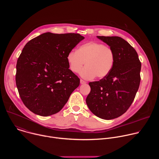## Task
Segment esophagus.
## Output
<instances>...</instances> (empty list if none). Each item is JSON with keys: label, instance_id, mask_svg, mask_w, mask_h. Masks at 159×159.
<instances>
[{"label": "esophagus", "instance_id": "esophagus-1", "mask_svg": "<svg viewBox=\"0 0 159 159\" xmlns=\"http://www.w3.org/2000/svg\"><path fill=\"white\" fill-rule=\"evenodd\" d=\"M80 84H86V82L85 81H84V80H82V79H80Z\"/></svg>", "mask_w": 159, "mask_h": 159}]
</instances>
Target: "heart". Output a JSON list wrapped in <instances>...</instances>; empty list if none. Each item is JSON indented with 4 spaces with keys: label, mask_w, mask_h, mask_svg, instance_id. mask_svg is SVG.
I'll use <instances>...</instances> for the list:
<instances>
[{
    "label": "heart",
    "mask_w": 159,
    "mask_h": 159,
    "mask_svg": "<svg viewBox=\"0 0 159 159\" xmlns=\"http://www.w3.org/2000/svg\"><path fill=\"white\" fill-rule=\"evenodd\" d=\"M66 59L74 73H78L85 64L86 66L80 72L81 77L88 80L96 77L101 79L107 77L112 70L115 54L111 47L103 43L90 41L80 45L77 51L70 52Z\"/></svg>",
    "instance_id": "1"
}]
</instances>
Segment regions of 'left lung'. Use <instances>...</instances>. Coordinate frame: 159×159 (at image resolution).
<instances>
[{"label":"left lung","mask_w":159,"mask_h":159,"mask_svg":"<svg viewBox=\"0 0 159 159\" xmlns=\"http://www.w3.org/2000/svg\"><path fill=\"white\" fill-rule=\"evenodd\" d=\"M113 50L115 63L110 74L89 82L86 103L93 114L104 120L116 118L128 109L140 83L141 62L136 50L118 36H97Z\"/></svg>","instance_id":"obj_1"}]
</instances>
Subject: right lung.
<instances>
[{
    "instance_id": "1",
    "label": "right lung",
    "mask_w": 159,
    "mask_h": 159,
    "mask_svg": "<svg viewBox=\"0 0 159 159\" xmlns=\"http://www.w3.org/2000/svg\"><path fill=\"white\" fill-rule=\"evenodd\" d=\"M84 37L78 33H43L26 43L16 65V83L24 104L36 115L59 112L80 84L69 69L68 53Z\"/></svg>"
}]
</instances>
